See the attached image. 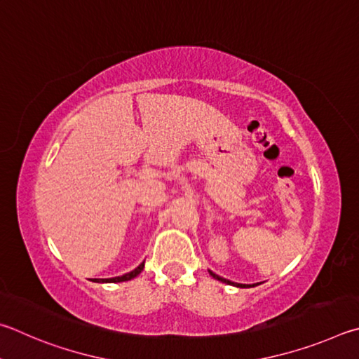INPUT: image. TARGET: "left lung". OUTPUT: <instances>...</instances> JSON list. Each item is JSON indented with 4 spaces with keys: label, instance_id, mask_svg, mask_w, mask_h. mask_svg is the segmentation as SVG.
Listing matches in <instances>:
<instances>
[{
    "label": "left lung",
    "instance_id": "left-lung-1",
    "mask_svg": "<svg viewBox=\"0 0 359 359\" xmlns=\"http://www.w3.org/2000/svg\"><path fill=\"white\" fill-rule=\"evenodd\" d=\"M208 271H210V274L212 276V278L217 279V280H221V282H224V284H229V285H233V287H240V288H250V287H255V285H257V284H238V282H231V280H229V279L221 278V276H217L216 273H212L211 269H208Z\"/></svg>",
    "mask_w": 359,
    "mask_h": 359
}]
</instances>
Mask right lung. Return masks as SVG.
I'll use <instances>...</instances> for the list:
<instances>
[{
	"instance_id": "right-lung-1",
	"label": "right lung",
	"mask_w": 359,
	"mask_h": 359,
	"mask_svg": "<svg viewBox=\"0 0 359 359\" xmlns=\"http://www.w3.org/2000/svg\"><path fill=\"white\" fill-rule=\"evenodd\" d=\"M143 268H144V262L143 263H140V265H138L135 269H132L130 273H126V274H123V276H116V278H109V279H94L93 282H109V284H111V282H126V280H130V279H134V278H137L138 274H140L142 271H143Z\"/></svg>"
}]
</instances>
